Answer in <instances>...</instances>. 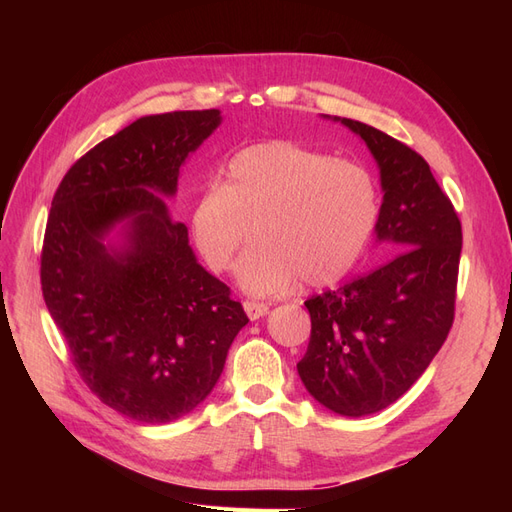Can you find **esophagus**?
I'll return each mask as SVG.
<instances>
[{
	"label": "esophagus",
	"instance_id": "esophagus-1",
	"mask_svg": "<svg viewBox=\"0 0 512 512\" xmlns=\"http://www.w3.org/2000/svg\"><path fill=\"white\" fill-rule=\"evenodd\" d=\"M243 309H245V314L250 316V320H258L262 316H267L269 305L267 303H258V301H245Z\"/></svg>",
	"mask_w": 512,
	"mask_h": 512
}]
</instances>
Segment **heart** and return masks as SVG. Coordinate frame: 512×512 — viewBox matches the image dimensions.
<instances>
[{
	"label": "heart",
	"instance_id": "1",
	"mask_svg": "<svg viewBox=\"0 0 512 512\" xmlns=\"http://www.w3.org/2000/svg\"><path fill=\"white\" fill-rule=\"evenodd\" d=\"M380 185L356 160L292 141L241 149L222 183H209L190 213L196 250L211 271L230 269L252 235L258 243L237 269L252 294H280L301 280L333 286L359 265L380 222Z\"/></svg>",
	"mask_w": 512,
	"mask_h": 512
}]
</instances>
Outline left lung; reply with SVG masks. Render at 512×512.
Returning a JSON list of instances; mask_svg holds the SVG:
<instances>
[{
  "label": "left lung",
  "mask_w": 512,
  "mask_h": 512,
  "mask_svg": "<svg viewBox=\"0 0 512 512\" xmlns=\"http://www.w3.org/2000/svg\"><path fill=\"white\" fill-rule=\"evenodd\" d=\"M380 166L378 239L397 252L374 271L307 299L312 337L297 369L316 401L342 416L384 410L446 342L455 320L461 222L421 153L342 119Z\"/></svg>",
  "instance_id": "obj_1"
}]
</instances>
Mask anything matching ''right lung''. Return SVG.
<instances>
[{
  "label": "right lung",
  "mask_w": 512,
  "mask_h": 512,
  "mask_svg": "<svg viewBox=\"0 0 512 512\" xmlns=\"http://www.w3.org/2000/svg\"><path fill=\"white\" fill-rule=\"evenodd\" d=\"M218 126V108L136 119L70 166L46 220L42 297L72 365L102 404L138 423L192 412L250 322L153 194H175L183 160ZM121 219L131 247L111 257L101 237Z\"/></svg>",
  "instance_id": "right-lung-1"
}]
</instances>
